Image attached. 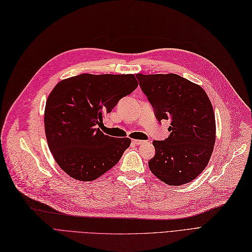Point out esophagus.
Instances as JSON below:
<instances>
[{
  "mask_svg": "<svg viewBox=\"0 0 252 252\" xmlns=\"http://www.w3.org/2000/svg\"><path fill=\"white\" fill-rule=\"evenodd\" d=\"M134 144H137V145H139V144H142V143H144L145 141H143V140H137V139H135V140H133L132 141Z\"/></svg>",
  "mask_w": 252,
  "mask_h": 252,
  "instance_id": "esophagus-1",
  "label": "esophagus"
}]
</instances>
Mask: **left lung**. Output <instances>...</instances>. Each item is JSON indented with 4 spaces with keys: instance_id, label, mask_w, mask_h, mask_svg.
I'll return each instance as SVG.
<instances>
[{
    "instance_id": "left-lung-1",
    "label": "left lung",
    "mask_w": 252,
    "mask_h": 252,
    "mask_svg": "<svg viewBox=\"0 0 252 252\" xmlns=\"http://www.w3.org/2000/svg\"><path fill=\"white\" fill-rule=\"evenodd\" d=\"M136 77L159 123H170L169 137L153 142L156 155L148 162L151 171L167 185L190 183L207 167L216 140L209 96L197 84L175 73Z\"/></svg>"
}]
</instances>
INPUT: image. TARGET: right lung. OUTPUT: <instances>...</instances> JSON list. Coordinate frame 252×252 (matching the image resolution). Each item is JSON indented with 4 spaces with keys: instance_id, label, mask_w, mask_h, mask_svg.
Masks as SVG:
<instances>
[{
    "instance_id": "obj_1",
    "label": "right lung",
    "mask_w": 252,
    "mask_h": 252,
    "mask_svg": "<svg viewBox=\"0 0 252 252\" xmlns=\"http://www.w3.org/2000/svg\"><path fill=\"white\" fill-rule=\"evenodd\" d=\"M137 86L134 74L82 73L52 90L44 110L45 136L55 161L70 178L94 181L120 160L131 139L110 137L97 126Z\"/></svg>"
}]
</instances>
